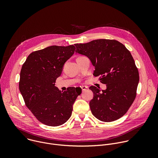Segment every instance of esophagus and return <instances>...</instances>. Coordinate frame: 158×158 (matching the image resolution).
Segmentation results:
<instances>
[{"label":"esophagus","instance_id":"obj_1","mask_svg":"<svg viewBox=\"0 0 158 158\" xmlns=\"http://www.w3.org/2000/svg\"><path fill=\"white\" fill-rule=\"evenodd\" d=\"M81 87V90L82 91H85V90H87V86H81L80 87Z\"/></svg>","mask_w":158,"mask_h":158}]
</instances>
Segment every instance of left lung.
Here are the masks:
<instances>
[{"label":"left lung","instance_id":"8db88e82","mask_svg":"<svg viewBox=\"0 0 158 158\" xmlns=\"http://www.w3.org/2000/svg\"><path fill=\"white\" fill-rule=\"evenodd\" d=\"M76 52L85 55L95 67L94 76H100L107 89L95 86L89 106L99 120L112 122L123 116L136 96L139 72L129 51L116 40L97 39L85 44H76Z\"/></svg>","mask_w":158,"mask_h":158}]
</instances>
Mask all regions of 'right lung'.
I'll return each mask as SVG.
<instances>
[{"instance_id": "obj_1", "label": "right lung", "mask_w": 158, "mask_h": 158, "mask_svg": "<svg viewBox=\"0 0 158 158\" xmlns=\"http://www.w3.org/2000/svg\"><path fill=\"white\" fill-rule=\"evenodd\" d=\"M73 45L52 46L31 53L22 65L19 90L26 106L44 124H63L72 114L73 105L81 94L78 87L61 92L55 82L64 63L74 53Z\"/></svg>"}]
</instances>
